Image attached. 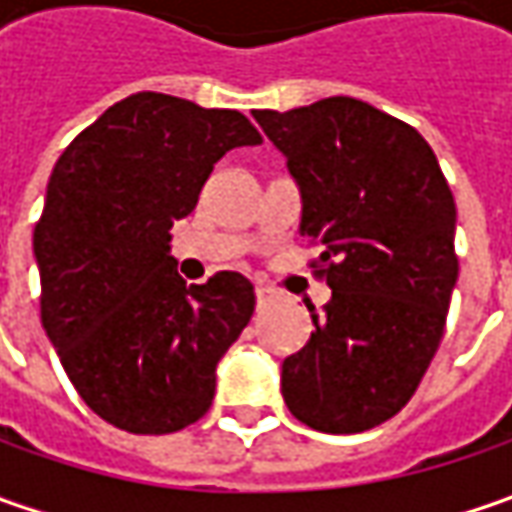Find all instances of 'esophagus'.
<instances>
[{
  "mask_svg": "<svg viewBox=\"0 0 512 512\" xmlns=\"http://www.w3.org/2000/svg\"><path fill=\"white\" fill-rule=\"evenodd\" d=\"M267 302H270V290L267 287H256V305L267 307Z\"/></svg>",
  "mask_w": 512,
  "mask_h": 512,
  "instance_id": "esophagus-1",
  "label": "esophagus"
}]
</instances>
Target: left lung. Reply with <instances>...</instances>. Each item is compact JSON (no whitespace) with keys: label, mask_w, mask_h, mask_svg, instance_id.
Here are the masks:
<instances>
[{"label":"left lung","mask_w":512,"mask_h":512,"mask_svg":"<svg viewBox=\"0 0 512 512\" xmlns=\"http://www.w3.org/2000/svg\"><path fill=\"white\" fill-rule=\"evenodd\" d=\"M302 196L299 233L322 245L330 302L282 362L287 410L322 433L393 419L442 342L459 279L456 202L422 133L350 96L253 110Z\"/></svg>","instance_id":"left-lung-1"}]
</instances>
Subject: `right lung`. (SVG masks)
<instances>
[{"instance_id":"obj_1","label":"right lung","mask_w":512,"mask_h":512,"mask_svg":"<svg viewBox=\"0 0 512 512\" xmlns=\"http://www.w3.org/2000/svg\"><path fill=\"white\" fill-rule=\"evenodd\" d=\"M262 145L239 110L133 93L82 130L50 173L33 230L42 325L105 422L176 433L213 404L216 364L253 316V285L222 270L187 285L170 227L227 150Z\"/></svg>"}]
</instances>
